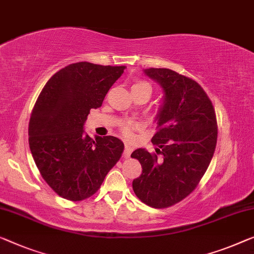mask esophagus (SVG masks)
<instances>
[{
	"mask_svg": "<svg viewBox=\"0 0 254 254\" xmlns=\"http://www.w3.org/2000/svg\"><path fill=\"white\" fill-rule=\"evenodd\" d=\"M133 149H134L133 145H131V143H128V142L124 143V154H123L124 157H126V158L130 157V155H131L132 151H133Z\"/></svg>",
	"mask_w": 254,
	"mask_h": 254,
	"instance_id": "esophagus-1",
	"label": "esophagus"
}]
</instances>
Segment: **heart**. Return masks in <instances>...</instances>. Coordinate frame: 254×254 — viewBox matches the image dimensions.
Masks as SVG:
<instances>
[{
  "instance_id": "b5f03b06",
  "label": "heart",
  "mask_w": 254,
  "mask_h": 254,
  "mask_svg": "<svg viewBox=\"0 0 254 254\" xmlns=\"http://www.w3.org/2000/svg\"><path fill=\"white\" fill-rule=\"evenodd\" d=\"M133 86H146V88H148V89H150V86L147 84L146 82H138V83H135V84L133 85ZM135 127V124H133V123H131V122H127L126 126H124V127H123V132L124 133H126L127 135H130L131 134V130H132V127Z\"/></svg>"
}]
</instances>
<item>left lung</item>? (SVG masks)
<instances>
[{
    "label": "left lung",
    "instance_id": "8db88e82",
    "mask_svg": "<svg viewBox=\"0 0 254 254\" xmlns=\"http://www.w3.org/2000/svg\"><path fill=\"white\" fill-rule=\"evenodd\" d=\"M143 73L162 86L163 98L155 119L158 131L151 138L156 154L145 148L131 154L142 166L132 188L141 202L163 209L187 197L209 168L217 145V119L198 83L168 68Z\"/></svg>",
    "mask_w": 254,
    "mask_h": 254
}]
</instances>
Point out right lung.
<instances>
[{"mask_svg":"<svg viewBox=\"0 0 254 254\" xmlns=\"http://www.w3.org/2000/svg\"><path fill=\"white\" fill-rule=\"evenodd\" d=\"M124 69L70 64L49 79L37 98L29 120V148L45 183L64 198L77 202L92 196L122 156L119 138H90L84 123Z\"/></svg>","mask_w":254,"mask_h":254,"instance_id":"right-lung-1","label":"right lung"}]
</instances>
